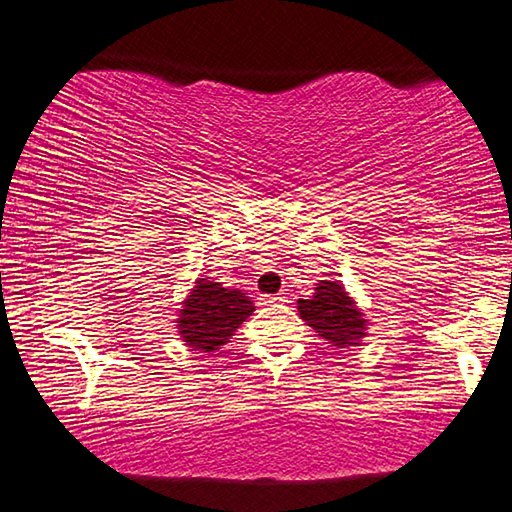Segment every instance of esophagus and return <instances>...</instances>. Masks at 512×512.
<instances>
[{"instance_id":"34e87169","label":"esophagus","mask_w":512,"mask_h":512,"mask_svg":"<svg viewBox=\"0 0 512 512\" xmlns=\"http://www.w3.org/2000/svg\"><path fill=\"white\" fill-rule=\"evenodd\" d=\"M285 301H287V292H278V294H262V297H259V304H264V306L285 304Z\"/></svg>"}]
</instances>
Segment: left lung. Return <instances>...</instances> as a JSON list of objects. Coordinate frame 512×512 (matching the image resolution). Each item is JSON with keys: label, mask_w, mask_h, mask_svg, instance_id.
Returning <instances> with one entry per match:
<instances>
[{"label": "left lung", "mask_w": 512, "mask_h": 512, "mask_svg": "<svg viewBox=\"0 0 512 512\" xmlns=\"http://www.w3.org/2000/svg\"><path fill=\"white\" fill-rule=\"evenodd\" d=\"M299 315L329 343L345 348L364 336L366 320L341 283L322 280L311 299H299Z\"/></svg>", "instance_id": "1"}]
</instances>
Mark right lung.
I'll use <instances>...</instances> for the list:
<instances>
[{
  "instance_id": "obj_1",
  "label": "right lung",
  "mask_w": 512,
  "mask_h": 512,
  "mask_svg": "<svg viewBox=\"0 0 512 512\" xmlns=\"http://www.w3.org/2000/svg\"><path fill=\"white\" fill-rule=\"evenodd\" d=\"M253 311V301L241 290H225L220 283L199 278L181 308L178 329L190 348L213 352L234 336Z\"/></svg>"
}]
</instances>
